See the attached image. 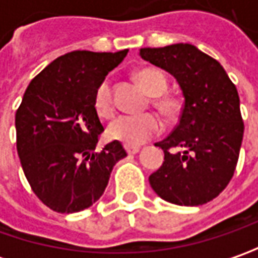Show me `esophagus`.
I'll use <instances>...</instances> for the list:
<instances>
[{"instance_id": "esophagus-1", "label": "esophagus", "mask_w": 258, "mask_h": 258, "mask_svg": "<svg viewBox=\"0 0 258 258\" xmlns=\"http://www.w3.org/2000/svg\"><path fill=\"white\" fill-rule=\"evenodd\" d=\"M124 149H126V152L129 155H134L138 154L139 152V146H131V145H124Z\"/></svg>"}]
</instances>
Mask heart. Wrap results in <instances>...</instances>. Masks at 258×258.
<instances>
[{
  "label": "heart",
  "instance_id": "b5f03b06",
  "mask_svg": "<svg viewBox=\"0 0 258 258\" xmlns=\"http://www.w3.org/2000/svg\"><path fill=\"white\" fill-rule=\"evenodd\" d=\"M136 80L141 83L145 90L152 96H156L154 100L155 106L165 114H172L178 110L179 103L173 96L164 94L168 89L166 76L158 69H142L136 72ZM93 106L96 113L100 117L107 119L114 113V99L112 83L109 79H104L97 86L94 92ZM164 129L162 120L155 113L145 114H122L116 117L107 127V135L110 139L119 141L124 145L138 146L149 141Z\"/></svg>",
  "mask_w": 258,
  "mask_h": 258
}]
</instances>
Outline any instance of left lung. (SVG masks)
<instances>
[{"instance_id":"obj_1","label":"left lung","mask_w":258,"mask_h":258,"mask_svg":"<svg viewBox=\"0 0 258 258\" xmlns=\"http://www.w3.org/2000/svg\"><path fill=\"white\" fill-rule=\"evenodd\" d=\"M141 57L171 73L185 97L172 134L155 144L165 156L149 183L171 204L195 207L210 203L231 181L243 142L244 122L235 85L223 66L195 45L148 47L141 48Z\"/></svg>"}]
</instances>
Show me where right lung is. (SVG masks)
I'll use <instances>...</instances> for the list:
<instances>
[{
    "label": "right lung",
    "mask_w": 258,
    "mask_h": 258,
    "mask_svg": "<svg viewBox=\"0 0 258 258\" xmlns=\"http://www.w3.org/2000/svg\"><path fill=\"white\" fill-rule=\"evenodd\" d=\"M127 50L72 51L35 76L15 113L17 152L25 178L41 203L72 214L104 192L114 164L126 156L119 141L96 151L104 131L94 92Z\"/></svg>",
    "instance_id": "1"
}]
</instances>
